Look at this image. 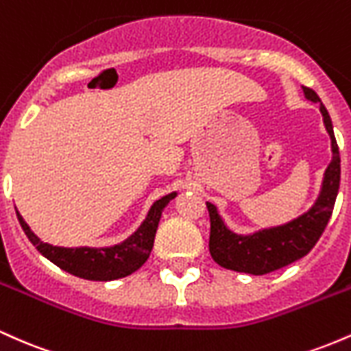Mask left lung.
I'll return each mask as SVG.
<instances>
[{"mask_svg":"<svg viewBox=\"0 0 351 351\" xmlns=\"http://www.w3.org/2000/svg\"><path fill=\"white\" fill-rule=\"evenodd\" d=\"M302 88H304L305 99L313 104H320L325 130L332 142V162L324 173L315 203L289 223L259 229L251 234H237L224 223L215 204L208 201L206 206L209 219H211L209 252L215 263L221 267L252 274V276H263V274L277 271L307 256L320 239L324 229L327 228L338 188H340V153H338L332 119L327 108L322 104L315 90L308 87Z\"/></svg>","mask_w":351,"mask_h":351,"instance_id":"left-lung-1","label":"left lung"}]
</instances>
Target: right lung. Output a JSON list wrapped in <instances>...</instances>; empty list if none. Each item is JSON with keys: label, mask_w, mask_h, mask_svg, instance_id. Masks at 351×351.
Wrapping results in <instances>:
<instances>
[{"label": "right lung", "mask_w": 351, "mask_h": 351, "mask_svg": "<svg viewBox=\"0 0 351 351\" xmlns=\"http://www.w3.org/2000/svg\"><path fill=\"white\" fill-rule=\"evenodd\" d=\"M176 195L178 193L173 191L170 195L156 199L148 209V215L143 219V223L140 224L134 234L128 236L122 243L108 245V247H87V245H84V247H60V245L43 243L31 231V228L19 215L18 209H16V216H18L19 224H21L27 239L52 264L72 274V276L80 277V279L108 282L130 276L147 263L153 249V241H155L163 209L168 206L171 199L176 198Z\"/></svg>", "instance_id": "add662e5"}]
</instances>
